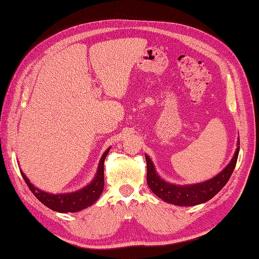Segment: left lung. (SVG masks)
I'll list each match as a JSON object with an SVG mask.
<instances>
[{
  "label": "left lung",
  "instance_id": "8db88e82",
  "mask_svg": "<svg viewBox=\"0 0 259 259\" xmlns=\"http://www.w3.org/2000/svg\"><path fill=\"white\" fill-rule=\"evenodd\" d=\"M239 151V138H237V148L230 163L222 171L213 178L199 184L192 185H175L163 180L156 171L154 162L150 157L145 154L147 162V185L157 197L167 203L179 206H192L204 203L211 200L214 195L220 192L234 171Z\"/></svg>",
  "mask_w": 259,
  "mask_h": 259
}]
</instances>
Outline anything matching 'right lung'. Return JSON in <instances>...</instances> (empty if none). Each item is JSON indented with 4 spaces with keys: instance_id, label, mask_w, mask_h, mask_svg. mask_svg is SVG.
<instances>
[{
    "instance_id": "obj_1",
    "label": "right lung",
    "mask_w": 259,
    "mask_h": 259,
    "mask_svg": "<svg viewBox=\"0 0 259 259\" xmlns=\"http://www.w3.org/2000/svg\"><path fill=\"white\" fill-rule=\"evenodd\" d=\"M111 147L106 149L101 159L99 161V166L97 174L90 184H88L85 187L79 189L72 192L66 193H50L42 191L40 189L35 187L29 179L26 177L22 170L21 174L23 178L26 182L30 191L35 194V197L38 199L42 204H45L49 209L53 211H57L60 213H68V212H79L81 210L87 209L88 206H91L96 201L99 199L103 191L104 188V160L106 155L109 154Z\"/></svg>"
}]
</instances>
